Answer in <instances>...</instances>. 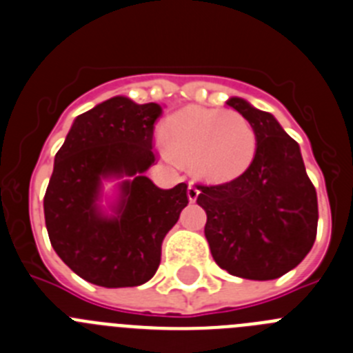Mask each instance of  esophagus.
<instances>
[{
	"mask_svg": "<svg viewBox=\"0 0 353 353\" xmlns=\"http://www.w3.org/2000/svg\"><path fill=\"white\" fill-rule=\"evenodd\" d=\"M199 188H196L195 184L193 183H190L188 184V199H190V202H195L196 200V196H199Z\"/></svg>",
	"mask_w": 353,
	"mask_h": 353,
	"instance_id": "34e87169",
	"label": "esophagus"
}]
</instances>
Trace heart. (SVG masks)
I'll return each instance as SVG.
<instances>
[{"instance_id":"b5f03b06","label":"heart","mask_w":353,"mask_h":353,"mask_svg":"<svg viewBox=\"0 0 353 353\" xmlns=\"http://www.w3.org/2000/svg\"><path fill=\"white\" fill-rule=\"evenodd\" d=\"M165 149L190 161L199 177L223 183L250 167L256 149V133L246 117L234 110L186 107L163 123Z\"/></svg>"}]
</instances>
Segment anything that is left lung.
Segmentation results:
<instances>
[{
    "label": "left lung",
    "mask_w": 353,
    "mask_h": 353,
    "mask_svg": "<svg viewBox=\"0 0 353 353\" xmlns=\"http://www.w3.org/2000/svg\"><path fill=\"white\" fill-rule=\"evenodd\" d=\"M252 123L255 158L236 179L199 184L196 204L208 214L205 239L221 269L246 279H276L310 253L316 237L319 202L299 144L276 117L243 98L227 101Z\"/></svg>",
    "instance_id": "obj_1"
}]
</instances>
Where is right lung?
Listing matches in <instances>:
<instances>
[{
	"label": "right lung",
	"mask_w": 353,
	"mask_h": 353,
	"mask_svg": "<svg viewBox=\"0 0 353 353\" xmlns=\"http://www.w3.org/2000/svg\"><path fill=\"white\" fill-rule=\"evenodd\" d=\"M161 105L114 97L75 117L54 158L43 212L54 252L75 274L105 288L139 287L153 278L161 243L177 223L188 186L158 188L144 176L157 161L154 123ZM120 183L114 215L101 211V181Z\"/></svg>",
	"instance_id": "add662e5"
}]
</instances>
